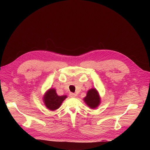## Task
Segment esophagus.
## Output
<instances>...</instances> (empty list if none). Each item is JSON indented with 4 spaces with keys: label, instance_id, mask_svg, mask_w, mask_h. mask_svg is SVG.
<instances>
[{
    "label": "esophagus",
    "instance_id": "1",
    "mask_svg": "<svg viewBox=\"0 0 150 150\" xmlns=\"http://www.w3.org/2000/svg\"><path fill=\"white\" fill-rule=\"evenodd\" d=\"M69 96H70L71 97H75L76 96V94H75V93H70Z\"/></svg>",
    "mask_w": 150,
    "mask_h": 150
}]
</instances>
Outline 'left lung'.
Returning a JSON list of instances; mask_svg holds the SVG:
<instances>
[{
	"label": "left lung",
	"instance_id": "obj_1",
	"mask_svg": "<svg viewBox=\"0 0 150 150\" xmlns=\"http://www.w3.org/2000/svg\"><path fill=\"white\" fill-rule=\"evenodd\" d=\"M85 103L91 109H95L100 104V97L96 88H91L87 92V96L83 98Z\"/></svg>",
	"mask_w": 150,
	"mask_h": 150
}]
</instances>
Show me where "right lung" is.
<instances>
[{
  "instance_id": "1",
  "label": "right lung",
  "mask_w": 150,
  "mask_h": 150,
  "mask_svg": "<svg viewBox=\"0 0 150 150\" xmlns=\"http://www.w3.org/2000/svg\"><path fill=\"white\" fill-rule=\"evenodd\" d=\"M67 97V96H59L55 89L50 88L45 93L43 97V101L47 109L54 111L60 108L62 102Z\"/></svg>"
}]
</instances>
